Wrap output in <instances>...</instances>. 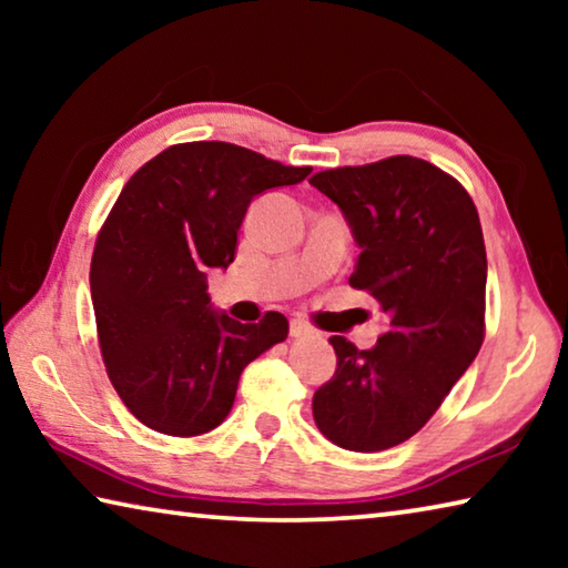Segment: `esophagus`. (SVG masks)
Wrapping results in <instances>:
<instances>
[{
	"label": "esophagus",
	"instance_id": "34e87169",
	"mask_svg": "<svg viewBox=\"0 0 568 568\" xmlns=\"http://www.w3.org/2000/svg\"><path fill=\"white\" fill-rule=\"evenodd\" d=\"M291 335H293V338H307V335H315V331L305 321L293 318L291 321Z\"/></svg>",
	"mask_w": 568,
	"mask_h": 568
}]
</instances>
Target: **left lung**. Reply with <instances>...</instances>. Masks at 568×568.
<instances>
[{
	"instance_id": "1",
	"label": "left lung",
	"mask_w": 568,
	"mask_h": 568,
	"mask_svg": "<svg viewBox=\"0 0 568 568\" xmlns=\"http://www.w3.org/2000/svg\"><path fill=\"white\" fill-rule=\"evenodd\" d=\"M311 185L361 247L348 283L390 318L368 351L333 335L338 368L315 390L313 418L335 446L386 450L426 426L484 343L480 220L460 182L410 155L323 170Z\"/></svg>"
}]
</instances>
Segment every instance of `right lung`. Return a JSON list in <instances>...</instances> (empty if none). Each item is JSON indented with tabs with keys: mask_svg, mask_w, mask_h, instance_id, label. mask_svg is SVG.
<instances>
[{
	"mask_svg": "<svg viewBox=\"0 0 568 568\" xmlns=\"http://www.w3.org/2000/svg\"><path fill=\"white\" fill-rule=\"evenodd\" d=\"M287 168L230 142L172 145L122 187L92 253L90 291L108 376L140 423L168 436L217 428L250 361L287 338V318L240 323L215 311L207 271L235 261L237 230Z\"/></svg>",
	"mask_w": 568,
	"mask_h": 568,
	"instance_id": "right-lung-1",
	"label": "right lung"
}]
</instances>
